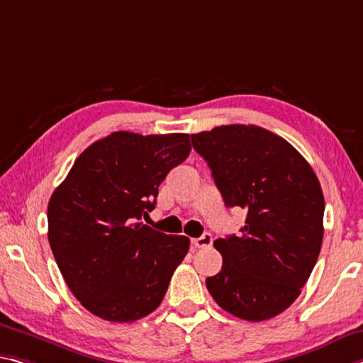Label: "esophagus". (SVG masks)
I'll return each instance as SVG.
<instances>
[{
  "label": "esophagus",
  "instance_id": "esophagus-1",
  "mask_svg": "<svg viewBox=\"0 0 363 363\" xmlns=\"http://www.w3.org/2000/svg\"><path fill=\"white\" fill-rule=\"evenodd\" d=\"M213 242V238L210 233H205L197 239H192V244L197 247V249H203V247H210Z\"/></svg>",
  "mask_w": 363,
  "mask_h": 363
}]
</instances>
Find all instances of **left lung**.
I'll use <instances>...</instances> for the list:
<instances>
[{"label":"left lung","mask_w":363,"mask_h":363,"mask_svg":"<svg viewBox=\"0 0 363 363\" xmlns=\"http://www.w3.org/2000/svg\"><path fill=\"white\" fill-rule=\"evenodd\" d=\"M191 137L224 205L247 211L239 235L215 240L223 268L206 278V287L238 318H273L301 294L320 255L325 199L318 177L289 142L258 125H220Z\"/></svg>","instance_id":"1"}]
</instances>
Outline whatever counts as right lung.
<instances>
[{"mask_svg":"<svg viewBox=\"0 0 363 363\" xmlns=\"http://www.w3.org/2000/svg\"><path fill=\"white\" fill-rule=\"evenodd\" d=\"M191 153L189 134L113 132L74 161L48 203L57 268L90 313L114 323L150 315L191 240L142 224L158 187Z\"/></svg>","mask_w":363,"mask_h":363,"instance_id":"1","label":"right lung"}]
</instances>
